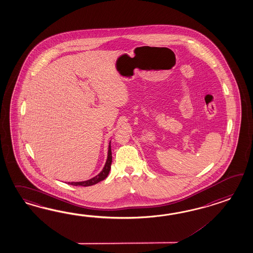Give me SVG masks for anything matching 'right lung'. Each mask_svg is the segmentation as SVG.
<instances>
[{"label":"right lung","mask_w":253,"mask_h":253,"mask_svg":"<svg viewBox=\"0 0 253 253\" xmlns=\"http://www.w3.org/2000/svg\"><path fill=\"white\" fill-rule=\"evenodd\" d=\"M112 164V152H111V146L109 143V147H108V155H107V159H106V165L103 169V170L101 171L100 173L97 176H94L93 178L86 180V181H82V182H68V184L73 185V186H83V187H88V186H92L96 183L100 182L102 180H104L106 176H108L109 171L111 169Z\"/></svg>","instance_id":"obj_1"}]
</instances>
